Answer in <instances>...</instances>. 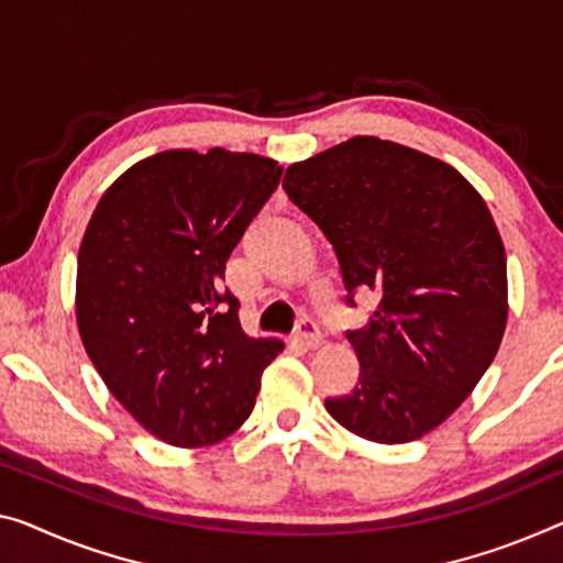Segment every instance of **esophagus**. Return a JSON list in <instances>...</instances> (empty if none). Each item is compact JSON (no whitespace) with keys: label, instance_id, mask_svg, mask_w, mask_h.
Instances as JSON below:
<instances>
[{"label":"esophagus","instance_id":"obj_1","mask_svg":"<svg viewBox=\"0 0 563 563\" xmlns=\"http://www.w3.org/2000/svg\"><path fill=\"white\" fill-rule=\"evenodd\" d=\"M294 340H297L301 347L317 350L319 344H322V334H319V327L311 322V319H301L297 330H294Z\"/></svg>","mask_w":563,"mask_h":563}]
</instances>
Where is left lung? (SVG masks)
I'll return each mask as SVG.
<instances>
[{
  "label": "left lung",
  "mask_w": 563,
  "mask_h": 563,
  "mask_svg": "<svg viewBox=\"0 0 563 563\" xmlns=\"http://www.w3.org/2000/svg\"><path fill=\"white\" fill-rule=\"evenodd\" d=\"M282 186L332 244L350 305L357 291L377 297L347 332L357 385L327 412L385 445L435 430L506 330V252L486 201L448 163L375 135L294 163Z\"/></svg>",
  "instance_id": "1"
}]
</instances>
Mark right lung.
I'll return each mask as SVG.
<instances>
[{
	"mask_svg": "<svg viewBox=\"0 0 563 563\" xmlns=\"http://www.w3.org/2000/svg\"><path fill=\"white\" fill-rule=\"evenodd\" d=\"M282 166L254 153L163 151L128 168L85 229L75 314L112 397L163 443L203 448L252 415L284 350L239 324L223 272Z\"/></svg>",
	"mask_w": 563,
	"mask_h": 563,
	"instance_id": "right-lung-1",
	"label": "right lung"
}]
</instances>
